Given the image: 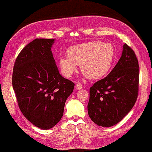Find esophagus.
Here are the masks:
<instances>
[{
    "label": "esophagus",
    "instance_id": "obj_1",
    "mask_svg": "<svg viewBox=\"0 0 152 152\" xmlns=\"http://www.w3.org/2000/svg\"><path fill=\"white\" fill-rule=\"evenodd\" d=\"M82 87H83V85H82L81 83H76V89L79 90V89H81Z\"/></svg>",
    "mask_w": 152,
    "mask_h": 152
}]
</instances>
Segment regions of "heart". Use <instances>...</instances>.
<instances>
[{
	"instance_id": "obj_1",
	"label": "heart",
	"mask_w": 152,
	"mask_h": 152,
	"mask_svg": "<svg viewBox=\"0 0 152 152\" xmlns=\"http://www.w3.org/2000/svg\"><path fill=\"white\" fill-rule=\"evenodd\" d=\"M69 58L61 57L59 65L66 77L72 76L81 65V71L86 78L96 80L104 77L112 66L115 49L112 44L91 41L75 45L68 50Z\"/></svg>"
}]
</instances>
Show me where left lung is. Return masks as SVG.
I'll return each instance as SVG.
<instances>
[{
    "label": "left lung",
    "mask_w": 152,
    "mask_h": 152,
    "mask_svg": "<svg viewBox=\"0 0 152 152\" xmlns=\"http://www.w3.org/2000/svg\"><path fill=\"white\" fill-rule=\"evenodd\" d=\"M139 68L135 53L124 43L121 58L112 71L90 88L88 114L96 124L114 126L133 108L139 92Z\"/></svg>",
    "instance_id": "1"
}]
</instances>
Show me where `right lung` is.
<instances>
[{"instance_id":"1","label":"right lung","mask_w":152,"mask_h":152,"mask_svg":"<svg viewBox=\"0 0 152 152\" xmlns=\"http://www.w3.org/2000/svg\"><path fill=\"white\" fill-rule=\"evenodd\" d=\"M54 39L36 38L26 45L13 66L12 84L23 116L41 129L60 121L74 83L59 74L50 50Z\"/></svg>"}]
</instances>
